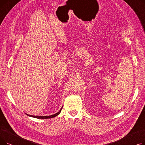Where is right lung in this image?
<instances>
[{
    "instance_id": "add662e5",
    "label": "right lung",
    "mask_w": 145,
    "mask_h": 145,
    "mask_svg": "<svg viewBox=\"0 0 145 145\" xmlns=\"http://www.w3.org/2000/svg\"><path fill=\"white\" fill-rule=\"evenodd\" d=\"M63 107H62V108H61V109L56 113L54 114V115H50V116H33V115H27V114H26V115L29 116H30V117H33V118H37V119H50V118H54V117H56V116H57L60 113L61 110H62V109Z\"/></svg>"
}]
</instances>
